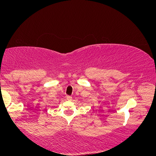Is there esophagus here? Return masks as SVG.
Wrapping results in <instances>:
<instances>
[{
  "label": "esophagus",
  "mask_w": 156,
  "mask_h": 156,
  "mask_svg": "<svg viewBox=\"0 0 156 156\" xmlns=\"http://www.w3.org/2000/svg\"><path fill=\"white\" fill-rule=\"evenodd\" d=\"M66 99H67V100H69V101H70V100H72V97H71V96H67V97H66Z\"/></svg>",
  "instance_id": "1"
}]
</instances>
